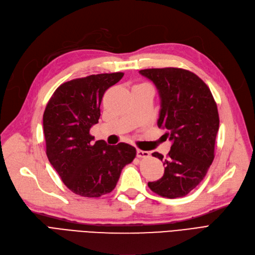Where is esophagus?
<instances>
[{
	"instance_id": "34e87169",
	"label": "esophagus",
	"mask_w": 255,
	"mask_h": 255,
	"mask_svg": "<svg viewBox=\"0 0 255 255\" xmlns=\"http://www.w3.org/2000/svg\"><path fill=\"white\" fill-rule=\"evenodd\" d=\"M150 156V153L146 151H142V150H137V157L139 158H146Z\"/></svg>"
}]
</instances>
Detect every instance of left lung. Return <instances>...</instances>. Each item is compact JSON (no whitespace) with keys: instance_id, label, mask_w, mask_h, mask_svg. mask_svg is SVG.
<instances>
[{"instance_id":"1","label":"left lung","mask_w":255,"mask_h":255,"mask_svg":"<svg viewBox=\"0 0 255 255\" xmlns=\"http://www.w3.org/2000/svg\"><path fill=\"white\" fill-rule=\"evenodd\" d=\"M156 85L160 97L157 126L172 141L168 156L154 152L164 174L147 186L166 198L186 196L204 179L214 159L219 128L217 105L207 84L187 69L176 67L139 71Z\"/></svg>"}]
</instances>
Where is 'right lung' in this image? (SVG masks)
I'll return each instance as SVG.
<instances>
[{
  "instance_id": "add662e5",
  "label": "right lung",
  "mask_w": 255,
  "mask_h": 255,
  "mask_svg": "<svg viewBox=\"0 0 255 255\" xmlns=\"http://www.w3.org/2000/svg\"><path fill=\"white\" fill-rule=\"evenodd\" d=\"M124 73L98 74L61 84L43 114L46 155L65 186L83 197H100L115 189L122 169L134 160L128 143L94 142L91 128L98 124L100 104L108 89Z\"/></svg>"
}]
</instances>
